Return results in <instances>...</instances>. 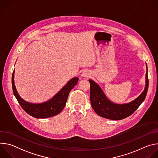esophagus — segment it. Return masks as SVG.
I'll return each instance as SVG.
<instances>
[{
	"mask_svg": "<svg viewBox=\"0 0 158 158\" xmlns=\"http://www.w3.org/2000/svg\"><path fill=\"white\" fill-rule=\"evenodd\" d=\"M90 75H91V73L89 72V71L85 70L82 72V73L81 74V76L84 77H88L90 76Z\"/></svg>",
	"mask_w": 158,
	"mask_h": 158,
	"instance_id": "esophagus-1",
	"label": "esophagus"
}]
</instances>
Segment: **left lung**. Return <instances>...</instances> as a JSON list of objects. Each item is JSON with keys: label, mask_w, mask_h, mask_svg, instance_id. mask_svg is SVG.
<instances>
[{"label": "left lung", "mask_w": 158, "mask_h": 158, "mask_svg": "<svg viewBox=\"0 0 158 158\" xmlns=\"http://www.w3.org/2000/svg\"><path fill=\"white\" fill-rule=\"evenodd\" d=\"M146 73V85L143 92L134 101L123 104H115L107 99L100 86L91 79H89L91 85L90 89V100L91 106L101 117L112 119L121 120L124 119L135 112L141 104L144 101L149 86V80L148 77V67Z\"/></svg>", "instance_id": "obj_1"}]
</instances>
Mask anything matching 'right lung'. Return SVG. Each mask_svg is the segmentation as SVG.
I'll return each instance as SVG.
<instances>
[{
	"instance_id": "right-lung-1",
	"label": "right lung",
	"mask_w": 158,
	"mask_h": 158,
	"mask_svg": "<svg viewBox=\"0 0 158 158\" xmlns=\"http://www.w3.org/2000/svg\"><path fill=\"white\" fill-rule=\"evenodd\" d=\"M14 73H12V84L14 94L18 102L27 114L35 118H48L54 116L63 110L73 88L77 84L79 78L74 77L67 82L54 97L49 101L42 103H31L21 98L18 94L14 84Z\"/></svg>"
}]
</instances>
